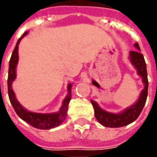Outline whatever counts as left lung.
I'll use <instances>...</instances> for the list:
<instances>
[{
    "mask_svg": "<svg viewBox=\"0 0 157 157\" xmlns=\"http://www.w3.org/2000/svg\"><path fill=\"white\" fill-rule=\"evenodd\" d=\"M134 46L136 47V49H137V51L130 52V60L137 70V74L142 77V81L144 84V88L140 94V96L137 102L132 106L124 110L120 113H108L105 110L101 109L95 101L91 100V103L94 109L95 118L102 125L105 127H122L132 123L138 118V116L140 115L142 110L145 105L147 96H148V75H147L146 63L143 54L140 52H138L140 51L138 44L136 43Z\"/></svg>",
    "mask_w": 157,
    "mask_h": 157,
    "instance_id": "left-lung-1",
    "label": "left lung"
}]
</instances>
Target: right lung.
I'll return each mask as SVG.
<instances>
[{
	"label": "right lung",
	"mask_w": 157,
	"mask_h": 157,
	"mask_svg": "<svg viewBox=\"0 0 157 157\" xmlns=\"http://www.w3.org/2000/svg\"><path fill=\"white\" fill-rule=\"evenodd\" d=\"M28 33L25 32V33L21 36L17 41L15 48L12 53L11 58L9 61V68H8V78H7V92L9 100L11 102L13 109L16 112L17 115L20 119H23L25 122L31 124L32 126L40 129V130H49L52 128L56 127L60 125L66 119L67 116V111L68 106L71 100V87L72 84H68V94L65 97L64 100L63 101V105L57 113H33L29 112L24 108L22 105L19 103V101L16 99L14 92L12 88V83L16 78V66L19 61V55H18V49H19V44H20L21 38L26 34Z\"/></svg>",
	"instance_id": "right-lung-1"
}]
</instances>
